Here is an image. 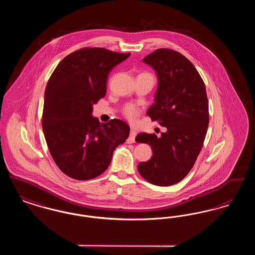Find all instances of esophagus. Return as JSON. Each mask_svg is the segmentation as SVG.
I'll return each mask as SVG.
<instances>
[{
    "label": "esophagus",
    "instance_id": "34e87169",
    "mask_svg": "<svg viewBox=\"0 0 255 255\" xmlns=\"http://www.w3.org/2000/svg\"><path fill=\"white\" fill-rule=\"evenodd\" d=\"M135 135H136V132L132 129V130L130 131V135H129L128 139H127V143H133V142H134V137H135Z\"/></svg>",
    "mask_w": 255,
    "mask_h": 255
}]
</instances>
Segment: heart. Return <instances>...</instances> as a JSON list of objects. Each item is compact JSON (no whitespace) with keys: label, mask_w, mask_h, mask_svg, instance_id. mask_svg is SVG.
Masks as SVG:
<instances>
[{"label":"heart","mask_w":255,"mask_h":255,"mask_svg":"<svg viewBox=\"0 0 255 255\" xmlns=\"http://www.w3.org/2000/svg\"><path fill=\"white\" fill-rule=\"evenodd\" d=\"M123 114L125 116V118L127 120H129L130 122H134L139 114L137 108H135L133 105L129 104V105H126L123 109Z\"/></svg>","instance_id":"1"}]
</instances>
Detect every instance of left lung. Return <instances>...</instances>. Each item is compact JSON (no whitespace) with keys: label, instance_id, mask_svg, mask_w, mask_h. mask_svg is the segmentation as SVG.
Instances as JSON below:
<instances>
[{"label":"left lung","instance_id":"1","mask_svg":"<svg viewBox=\"0 0 255 255\" xmlns=\"http://www.w3.org/2000/svg\"><path fill=\"white\" fill-rule=\"evenodd\" d=\"M158 76L155 103L147 115L167 131L158 137L140 133L135 141L151 146L153 156L137 170L147 182L168 186L193 167L209 122L206 86L193 64L173 49H158L143 58Z\"/></svg>","mask_w":255,"mask_h":255}]
</instances>
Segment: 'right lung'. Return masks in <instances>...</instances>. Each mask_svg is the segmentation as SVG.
I'll list each match as a JSON object with an SVG mask.
<instances>
[{"label":"right lung","mask_w":255,"mask_h":255,"mask_svg":"<svg viewBox=\"0 0 255 255\" xmlns=\"http://www.w3.org/2000/svg\"><path fill=\"white\" fill-rule=\"evenodd\" d=\"M130 53L102 48L78 49L50 75L44 97L42 127L50 155L74 180L94 179L109 167L113 153L129 136L121 120L100 123L93 106L105 97L111 70Z\"/></svg>","instance_id":"add662e5"}]
</instances>
